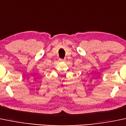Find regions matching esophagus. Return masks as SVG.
<instances>
[{
    "mask_svg": "<svg viewBox=\"0 0 126 126\" xmlns=\"http://www.w3.org/2000/svg\"><path fill=\"white\" fill-rule=\"evenodd\" d=\"M59 61H64V59H59Z\"/></svg>",
    "mask_w": 126,
    "mask_h": 126,
    "instance_id": "obj_1",
    "label": "esophagus"
}]
</instances>
